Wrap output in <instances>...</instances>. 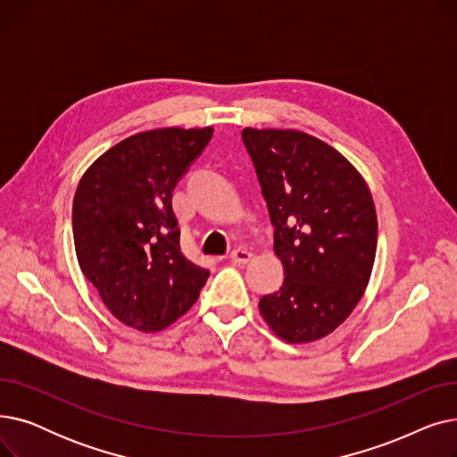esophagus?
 <instances>
[{"instance_id": "1", "label": "esophagus", "mask_w": 457, "mask_h": 457, "mask_svg": "<svg viewBox=\"0 0 457 457\" xmlns=\"http://www.w3.org/2000/svg\"><path fill=\"white\" fill-rule=\"evenodd\" d=\"M252 257H253V253L245 248H237L231 252V261L238 262V265H246V262L252 261Z\"/></svg>"}]
</instances>
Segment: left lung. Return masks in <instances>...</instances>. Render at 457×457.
<instances>
[{"mask_svg":"<svg viewBox=\"0 0 457 457\" xmlns=\"http://www.w3.org/2000/svg\"><path fill=\"white\" fill-rule=\"evenodd\" d=\"M276 228L285 281L259 300L261 317L289 345L337 329L363 298L378 219L357 168L324 140L296 129H243Z\"/></svg>","mask_w":457,"mask_h":457,"instance_id":"8db88e82","label":"left lung"}]
</instances>
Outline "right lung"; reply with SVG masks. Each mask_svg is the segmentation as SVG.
<instances>
[{
    "label": "right lung",
    "instance_id": "1",
    "mask_svg": "<svg viewBox=\"0 0 457 457\" xmlns=\"http://www.w3.org/2000/svg\"><path fill=\"white\" fill-rule=\"evenodd\" d=\"M211 137L209 126L142 131L79 179L71 226L81 272L111 313L142 333L183 317L209 278L181 252L172 190Z\"/></svg>",
    "mask_w": 457,
    "mask_h": 457
}]
</instances>
